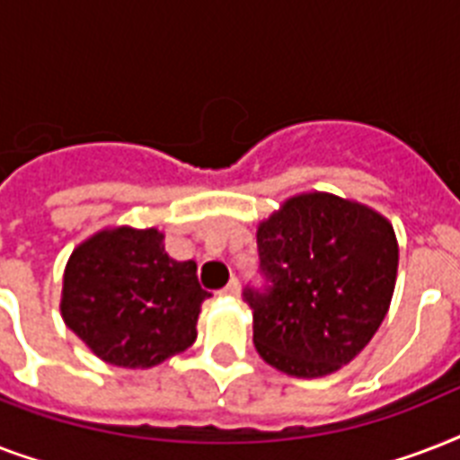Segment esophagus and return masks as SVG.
<instances>
[{
  "mask_svg": "<svg viewBox=\"0 0 460 460\" xmlns=\"http://www.w3.org/2000/svg\"><path fill=\"white\" fill-rule=\"evenodd\" d=\"M238 291H241V284H238V279H231L226 287L222 288V294L224 296H236Z\"/></svg>",
  "mask_w": 460,
  "mask_h": 460,
  "instance_id": "1",
  "label": "esophagus"
}]
</instances>
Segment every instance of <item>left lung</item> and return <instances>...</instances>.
<instances>
[{
  "label": "left lung",
  "mask_w": 460,
  "mask_h": 460,
  "mask_svg": "<svg viewBox=\"0 0 460 460\" xmlns=\"http://www.w3.org/2000/svg\"><path fill=\"white\" fill-rule=\"evenodd\" d=\"M270 294L245 291L260 358L288 377L334 375L370 343L392 305L399 241L365 202L305 190L258 224Z\"/></svg>",
  "instance_id": "left-lung-1"
}]
</instances>
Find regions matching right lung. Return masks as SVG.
Masks as SVG:
<instances>
[{
  "label": "right lung",
  "instance_id": "add662e5",
  "mask_svg": "<svg viewBox=\"0 0 460 460\" xmlns=\"http://www.w3.org/2000/svg\"><path fill=\"white\" fill-rule=\"evenodd\" d=\"M208 296L198 265L173 260L157 226L111 224L68 255L59 310L100 360L147 370L195 341Z\"/></svg>",
  "mask_w": 460,
  "mask_h": 460
}]
</instances>
